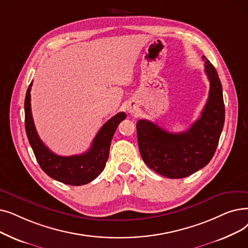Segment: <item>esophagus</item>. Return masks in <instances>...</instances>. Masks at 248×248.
<instances>
[{"mask_svg":"<svg viewBox=\"0 0 248 248\" xmlns=\"http://www.w3.org/2000/svg\"><path fill=\"white\" fill-rule=\"evenodd\" d=\"M126 109H127V111L130 112L131 114H136L137 113V111H138V105L136 104V103H130L128 104L127 106H126Z\"/></svg>","mask_w":248,"mask_h":248,"instance_id":"esophagus-1","label":"esophagus"}]
</instances>
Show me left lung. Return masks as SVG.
I'll return each instance as SVG.
<instances>
[{
  "instance_id": "left-lung-1",
  "label": "left lung",
  "mask_w": 248,
  "mask_h": 248,
  "mask_svg": "<svg viewBox=\"0 0 248 248\" xmlns=\"http://www.w3.org/2000/svg\"><path fill=\"white\" fill-rule=\"evenodd\" d=\"M210 81L208 101L198 121L184 133H169L158 124L140 120L137 135L144 162L160 175L184 178L206 166L219 143L225 121L222 85L218 73L202 56Z\"/></svg>"
}]
</instances>
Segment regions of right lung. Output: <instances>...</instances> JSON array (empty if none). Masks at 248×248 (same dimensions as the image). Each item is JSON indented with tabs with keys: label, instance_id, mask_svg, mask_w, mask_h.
Returning a JSON list of instances; mask_svg holds the SVG:
<instances>
[{
	"label": "right lung",
	"instance_id": "add662e5",
	"mask_svg": "<svg viewBox=\"0 0 248 248\" xmlns=\"http://www.w3.org/2000/svg\"><path fill=\"white\" fill-rule=\"evenodd\" d=\"M32 82L26 92L25 130L29 144L41 169L51 178L69 186H83L97 177L103 171L108 159L112 137L117 125L126 117L120 112L107 121L94 138L90 149L81 155L59 156L44 144L37 135L31 113L30 90Z\"/></svg>",
	"mask_w": 248,
	"mask_h": 248
}]
</instances>
